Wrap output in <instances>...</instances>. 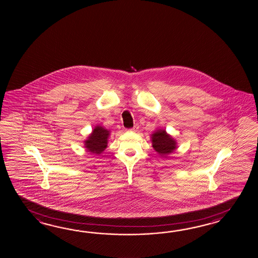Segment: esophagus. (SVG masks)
Segmentation results:
<instances>
[{
    "label": "esophagus",
    "mask_w": 258,
    "mask_h": 258,
    "mask_svg": "<svg viewBox=\"0 0 258 258\" xmlns=\"http://www.w3.org/2000/svg\"><path fill=\"white\" fill-rule=\"evenodd\" d=\"M137 130H138V125H137V124H136V125H135V126L133 127V128H132V129H130V130H129V131L137 132Z\"/></svg>",
    "instance_id": "esophagus-1"
}]
</instances>
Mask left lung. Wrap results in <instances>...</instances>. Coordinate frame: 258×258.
<instances>
[{"instance_id": "obj_1", "label": "left lung", "mask_w": 258, "mask_h": 258, "mask_svg": "<svg viewBox=\"0 0 258 258\" xmlns=\"http://www.w3.org/2000/svg\"><path fill=\"white\" fill-rule=\"evenodd\" d=\"M151 143L154 150L162 158H167L178 148L175 139L161 128L151 134Z\"/></svg>"}]
</instances>
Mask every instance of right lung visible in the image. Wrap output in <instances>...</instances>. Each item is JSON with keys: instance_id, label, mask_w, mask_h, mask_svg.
Returning a JSON list of instances; mask_svg holds the SVG:
<instances>
[{"instance_id": "right-lung-1", "label": "right lung", "mask_w": 258, "mask_h": 258, "mask_svg": "<svg viewBox=\"0 0 258 258\" xmlns=\"http://www.w3.org/2000/svg\"><path fill=\"white\" fill-rule=\"evenodd\" d=\"M110 131L103 126L97 125L93 131L84 141V147L88 152L95 155H99L104 151L108 147V139Z\"/></svg>"}]
</instances>
